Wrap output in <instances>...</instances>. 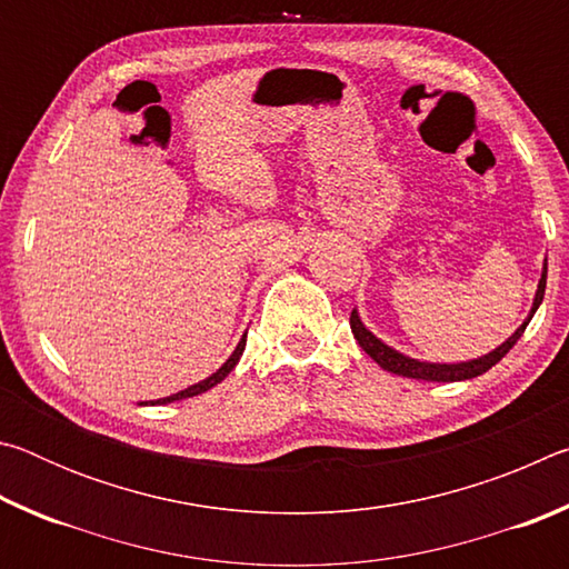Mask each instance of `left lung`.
<instances>
[{
    "mask_svg": "<svg viewBox=\"0 0 569 569\" xmlns=\"http://www.w3.org/2000/svg\"><path fill=\"white\" fill-rule=\"evenodd\" d=\"M545 286H547V258H545V263H542V276H539L537 291H535V298H532V308H529L527 319L519 323V329L512 336H509L507 341L499 343L495 351H489L485 356H477V359H469V361L437 363V361H421V359H413V356L401 353V351L393 349V346L383 343L377 333L366 329V323L361 321V316H359V311H356V308L351 311V331H353V339L359 341L361 349L369 353L371 359L377 361L383 371L397 373V377L419 379V381H441V383L475 379V377H481V373L492 369L497 361H502V356L519 341V336L525 333L527 323L532 321V316L537 313L539 303H542Z\"/></svg>",
    "mask_w": 569,
    "mask_h": 569,
    "instance_id": "8db88e82",
    "label": "left lung"
}]
</instances>
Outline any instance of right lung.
Masks as SVG:
<instances>
[{
	"label": "right lung",
	"instance_id": "add662e5",
	"mask_svg": "<svg viewBox=\"0 0 569 569\" xmlns=\"http://www.w3.org/2000/svg\"><path fill=\"white\" fill-rule=\"evenodd\" d=\"M243 349H246V333H243V339L238 341V346H236V349H233V353L228 356L226 363L220 366L218 371L210 373L208 379L198 381V383H192V387L182 389V391H178V393H170V397H166V399H156V401H140V407H156V403H172V401H180V399H188V397H198V393H203V391H208V389H213L216 383L223 381V379L228 377V373L236 369V363L240 361V356H243Z\"/></svg>",
	"mask_w": 569,
	"mask_h": 569
}]
</instances>
